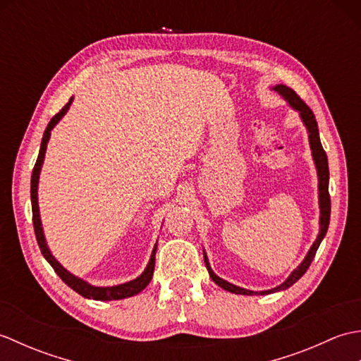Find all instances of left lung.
<instances>
[{
	"label": "left lung",
	"instance_id": "obj_1",
	"mask_svg": "<svg viewBox=\"0 0 361 361\" xmlns=\"http://www.w3.org/2000/svg\"><path fill=\"white\" fill-rule=\"evenodd\" d=\"M271 90L276 91V93H278L283 99V101L288 104L291 110H295L299 114V119L302 121L305 130H307L313 164H315L317 175H318V206H319V221H318V224H319V231H318L315 242L312 243L310 250L307 251V255H305V257L302 259V262L299 264L295 268V270L288 274V278L283 281L282 283H279L278 287L270 288V290H262V291L243 288V287H239V286H234V283L228 282L225 279H221L220 276L214 273V270L209 265L208 255H206V251L203 248V259H204L206 268H208V273L211 276V279L216 282L219 287H221L226 291H231V293H235V295H250V296H252V295H270V293H274V291L287 290L288 287L293 286V283L301 279L304 273L307 271V268L310 267L312 260H313V257H315L317 251L319 248V243L323 242L324 235L327 233L329 221H331V197H329V164H327V155H326L323 145H321V141H319V132H318V124H317L315 114L312 113L309 106L305 105L301 101V99H299V96L291 88H288L286 85H274V87H271Z\"/></svg>",
	"mask_w": 361,
	"mask_h": 361
}]
</instances>
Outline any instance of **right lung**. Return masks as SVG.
Listing matches in <instances>:
<instances>
[{"label":"right lung","mask_w":361,"mask_h":361,"mask_svg":"<svg viewBox=\"0 0 361 361\" xmlns=\"http://www.w3.org/2000/svg\"><path fill=\"white\" fill-rule=\"evenodd\" d=\"M74 101V97L70 99L60 113H57L56 116L51 119V122L48 124L44 130L43 140H42V145H40V152H38V158L35 167L32 171V178H30V202H32V221H34V231H35V237H37V243L38 247L42 250L43 257L48 260L49 265L54 268L60 279H62L68 287H71L74 291L87 299H94V301H114V299H126L130 296H135L137 293L149 286V282L153 276V270H155V255H157V247L158 242L155 243V247L152 250V255L149 259L147 267L144 268V271L137 276V278L124 282V283H118V286H109V287H97L90 283L88 281L79 278V276L73 274L71 271H68L66 268L59 262V260L52 256V252L48 247V242H46L44 237V231H43V225H42V217H40V208H38V181H40V173H42V167L44 163V155H46V149H48V142L51 137V132L52 128L56 127L65 114L70 110V106Z\"/></svg>","instance_id":"obj_1"}]
</instances>
